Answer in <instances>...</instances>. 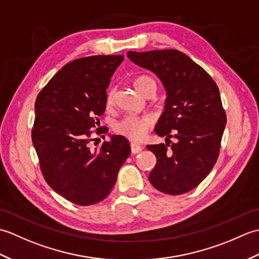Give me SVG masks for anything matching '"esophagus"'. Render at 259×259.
Segmentation results:
<instances>
[{
	"label": "esophagus",
	"mask_w": 259,
	"mask_h": 259,
	"mask_svg": "<svg viewBox=\"0 0 259 259\" xmlns=\"http://www.w3.org/2000/svg\"><path fill=\"white\" fill-rule=\"evenodd\" d=\"M130 147H131V152L133 153H139L142 150V147L138 144H131Z\"/></svg>",
	"instance_id": "34e87169"
}]
</instances>
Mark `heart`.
Masks as SVG:
<instances>
[{
    "label": "heart",
    "mask_w": 259,
    "mask_h": 259,
    "mask_svg": "<svg viewBox=\"0 0 259 259\" xmlns=\"http://www.w3.org/2000/svg\"><path fill=\"white\" fill-rule=\"evenodd\" d=\"M134 85L136 90L138 91L140 95L144 96L146 91L149 88L156 89V81L150 75L142 74L137 76L134 81ZM115 98V89L111 88L107 92L106 102L108 106H111L114 102ZM152 126V120L149 117H133V115H128L121 119L118 122H115L113 125V130L115 134H118L122 137H125L126 139L131 141H139L144 138L146 133Z\"/></svg>",
    "instance_id": "b5f03b06"
}]
</instances>
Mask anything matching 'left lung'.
<instances>
[{
    "instance_id": "8db88e82",
    "label": "left lung",
    "mask_w": 259,
    "mask_h": 259,
    "mask_svg": "<svg viewBox=\"0 0 259 259\" xmlns=\"http://www.w3.org/2000/svg\"><path fill=\"white\" fill-rule=\"evenodd\" d=\"M128 58L157 74L167 91L155 129L167 142L147 146L157 157L150 183L164 194H186L207 177L219 156L227 118L218 87L200 65L174 49L129 51ZM168 138L178 141L170 145Z\"/></svg>"
}]
</instances>
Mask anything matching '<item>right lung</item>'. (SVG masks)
I'll list each match as a JSON object with an SVG mask.
<instances>
[{
	"label": "right lung",
	"mask_w": 259,
	"mask_h": 259,
	"mask_svg": "<svg viewBox=\"0 0 259 259\" xmlns=\"http://www.w3.org/2000/svg\"><path fill=\"white\" fill-rule=\"evenodd\" d=\"M123 56L76 59L58 71L37 95L32 142L43 177L65 199L79 206L103 200L130 155L122 136H111L92 150V130L106 110L110 80ZM107 126L97 135L106 134Z\"/></svg>",
	"instance_id": "1"
}]
</instances>
